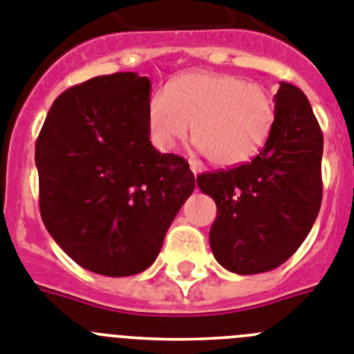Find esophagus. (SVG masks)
Instances as JSON below:
<instances>
[{
	"mask_svg": "<svg viewBox=\"0 0 354 354\" xmlns=\"http://www.w3.org/2000/svg\"><path fill=\"white\" fill-rule=\"evenodd\" d=\"M189 165H191V171H192V174H194V176H196V174H200V172H203V163L202 162H198V160H191V162H189Z\"/></svg>",
	"mask_w": 354,
	"mask_h": 354,
	"instance_id": "34e87169",
	"label": "esophagus"
}]
</instances>
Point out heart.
I'll use <instances>...</instances> for the list:
<instances>
[{"label": "heart", "mask_w": 354, "mask_h": 354, "mask_svg": "<svg viewBox=\"0 0 354 354\" xmlns=\"http://www.w3.org/2000/svg\"><path fill=\"white\" fill-rule=\"evenodd\" d=\"M152 142L169 151L191 129L209 162L234 167L263 149L277 118L274 97L261 83L232 74L189 73L149 97ZM193 127H190V123Z\"/></svg>", "instance_id": "b5f03b06"}]
</instances>
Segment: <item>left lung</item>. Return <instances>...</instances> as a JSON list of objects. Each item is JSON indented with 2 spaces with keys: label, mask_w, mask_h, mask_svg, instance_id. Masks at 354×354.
<instances>
[{
  "label": "left lung",
  "mask_w": 354,
  "mask_h": 354,
  "mask_svg": "<svg viewBox=\"0 0 354 354\" xmlns=\"http://www.w3.org/2000/svg\"><path fill=\"white\" fill-rule=\"evenodd\" d=\"M274 107V127L258 156L196 178L216 202L212 254L236 274L267 272L289 260L320 211L324 136L309 100L281 82Z\"/></svg>",
  "instance_id": "8db88e82"
}]
</instances>
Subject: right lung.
<instances>
[{
	"label": "right lung",
	"instance_id": "1",
	"mask_svg": "<svg viewBox=\"0 0 354 354\" xmlns=\"http://www.w3.org/2000/svg\"><path fill=\"white\" fill-rule=\"evenodd\" d=\"M149 77L96 76L54 100L36 142L39 212L54 242L103 277L156 260L194 174L149 140Z\"/></svg>",
	"mask_w": 354,
	"mask_h": 354
}]
</instances>
